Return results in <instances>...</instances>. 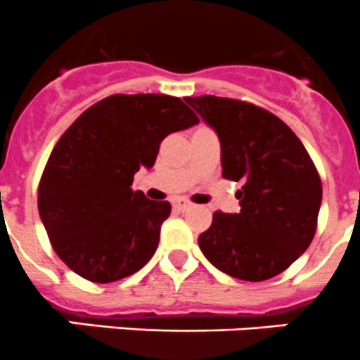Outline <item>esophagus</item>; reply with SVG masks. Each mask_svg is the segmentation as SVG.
Instances as JSON below:
<instances>
[{
    "mask_svg": "<svg viewBox=\"0 0 360 360\" xmlns=\"http://www.w3.org/2000/svg\"><path fill=\"white\" fill-rule=\"evenodd\" d=\"M173 206H175L176 210H180V212H185V210L191 208V202L185 201V199H179V201L173 202Z\"/></svg>",
    "mask_w": 360,
    "mask_h": 360,
    "instance_id": "obj_1",
    "label": "esophagus"
}]
</instances>
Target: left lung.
I'll list each match as a JSON object with an SVG mask.
<instances>
[{"label": "left lung", "mask_w": 360, "mask_h": 360, "mask_svg": "<svg viewBox=\"0 0 360 360\" xmlns=\"http://www.w3.org/2000/svg\"><path fill=\"white\" fill-rule=\"evenodd\" d=\"M220 141L222 176L241 181L238 213H213L199 236L205 257L226 275L262 282L309 247L322 184L304 145L273 113L238 99L185 98Z\"/></svg>", "instance_id": "1"}]
</instances>
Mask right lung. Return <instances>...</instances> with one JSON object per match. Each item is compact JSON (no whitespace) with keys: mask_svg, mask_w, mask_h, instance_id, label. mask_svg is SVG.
Here are the masks:
<instances>
[{"mask_svg":"<svg viewBox=\"0 0 360 360\" xmlns=\"http://www.w3.org/2000/svg\"><path fill=\"white\" fill-rule=\"evenodd\" d=\"M199 119L180 98L113 94L85 110L52 150L38 188V212L60 261L94 283L122 280L154 255L168 201L134 192L168 134Z\"/></svg>","mask_w":360,"mask_h":360,"instance_id":"right-lung-1","label":"right lung"}]
</instances>
